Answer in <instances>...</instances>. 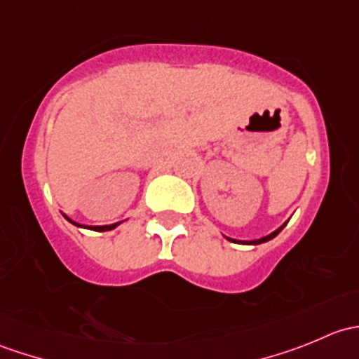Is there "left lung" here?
<instances>
[{
    "mask_svg": "<svg viewBox=\"0 0 359 359\" xmlns=\"http://www.w3.org/2000/svg\"><path fill=\"white\" fill-rule=\"evenodd\" d=\"M288 224V220L285 224H281L280 227H278L276 231H273V233H269L267 234V236H262V238H259V240H234V238H229V236H226L227 240L229 241H233V243H240V245H260V243H266V241H269V240H273L274 236H278V234H280V231L283 229L285 226H287Z\"/></svg>",
    "mask_w": 359,
    "mask_h": 359,
    "instance_id": "1",
    "label": "left lung"
}]
</instances>
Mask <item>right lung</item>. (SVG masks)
<instances>
[{"label":"right lung","mask_w":359,"mask_h":359,"mask_svg":"<svg viewBox=\"0 0 359 359\" xmlns=\"http://www.w3.org/2000/svg\"><path fill=\"white\" fill-rule=\"evenodd\" d=\"M64 217H66V219L69 220V222L71 224H74V226H78V227H83V229H92V231H111V229H114V227H118L119 224L121 222H116V224H109V226H85V224H79V222H76V220H72V219H69V217L66 215V213H62Z\"/></svg>","instance_id":"right-lung-1"}]
</instances>
